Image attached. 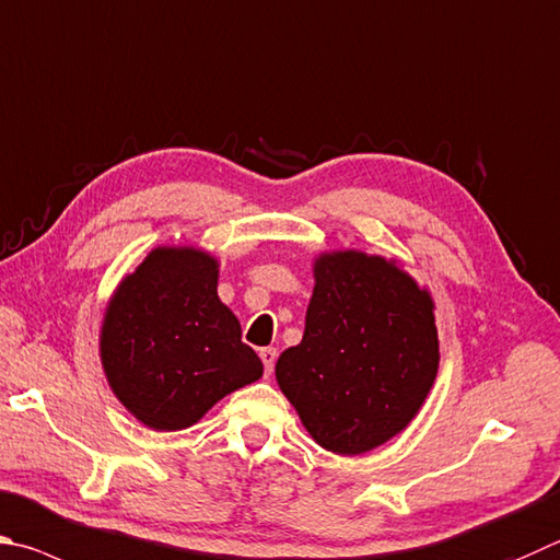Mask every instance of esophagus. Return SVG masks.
Returning <instances> with one entry per match:
<instances>
[{"label":"esophagus","mask_w":560,"mask_h":560,"mask_svg":"<svg viewBox=\"0 0 560 560\" xmlns=\"http://www.w3.org/2000/svg\"><path fill=\"white\" fill-rule=\"evenodd\" d=\"M259 358H261V362H264V374H269L273 372V362H277V350L273 348H261L259 350Z\"/></svg>","instance_id":"esophagus-1"}]
</instances>
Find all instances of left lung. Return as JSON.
Segmentation results:
<instances>
[{
    "label": "left lung",
    "instance_id": "1",
    "mask_svg": "<svg viewBox=\"0 0 560 560\" xmlns=\"http://www.w3.org/2000/svg\"><path fill=\"white\" fill-rule=\"evenodd\" d=\"M306 330L281 352L277 382L325 451L360 455L419 413L439 372L433 299L394 261L320 254Z\"/></svg>",
    "mask_w": 560,
    "mask_h": 560
}]
</instances>
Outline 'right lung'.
Here are the masks:
<instances>
[{
  "label": "right lung",
  "mask_w": 560,
  "mask_h": 560,
  "mask_svg": "<svg viewBox=\"0 0 560 560\" xmlns=\"http://www.w3.org/2000/svg\"><path fill=\"white\" fill-rule=\"evenodd\" d=\"M100 358L117 399L154 431L188 429L264 372L218 299V261L192 247H156L125 277L105 313Z\"/></svg>",
  "instance_id": "add662e5"
}]
</instances>
